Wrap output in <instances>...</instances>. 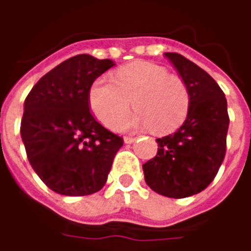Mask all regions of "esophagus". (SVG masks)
<instances>
[{
  "label": "esophagus",
  "instance_id": "1",
  "mask_svg": "<svg viewBox=\"0 0 251 251\" xmlns=\"http://www.w3.org/2000/svg\"><path fill=\"white\" fill-rule=\"evenodd\" d=\"M136 137H132V136H124V143L126 144H132L135 143Z\"/></svg>",
  "mask_w": 251,
  "mask_h": 251
}]
</instances>
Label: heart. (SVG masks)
Instances as JSON below:
<instances>
[{
  "label": "heart",
  "instance_id": "obj_1",
  "mask_svg": "<svg viewBox=\"0 0 251 251\" xmlns=\"http://www.w3.org/2000/svg\"><path fill=\"white\" fill-rule=\"evenodd\" d=\"M132 101L138 111L118 122ZM89 102L94 115L106 127L117 121L116 129L152 128L158 135H165L176 131L186 119L190 91L179 75H170L165 67L133 61L115 72L114 82L97 79L90 87Z\"/></svg>",
  "mask_w": 251,
  "mask_h": 251
}]
</instances>
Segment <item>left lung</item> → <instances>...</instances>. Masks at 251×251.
<instances>
[{
    "label": "left lung",
    "instance_id": "obj_1",
    "mask_svg": "<svg viewBox=\"0 0 251 251\" xmlns=\"http://www.w3.org/2000/svg\"><path fill=\"white\" fill-rule=\"evenodd\" d=\"M165 56L187 85L190 110L178 131L157 139V154L143 170L153 191L182 199L215 179L226 151L229 115L224 91L207 72L176 52Z\"/></svg>",
    "mask_w": 251,
    "mask_h": 251
}]
</instances>
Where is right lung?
<instances>
[{
    "label": "right lung",
    "mask_w": 251,
    "mask_h": 251,
    "mask_svg": "<svg viewBox=\"0 0 251 251\" xmlns=\"http://www.w3.org/2000/svg\"><path fill=\"white\" fill-rule=\"evenodd\" d=\"M115 64L77 55L53 68L25 100L21 136L27 158L52 191L85 196L103 187L123 139L90 112L95 79Z\"/></svg>",
    "instance_id": "right-lung-1"
}]
</instances>
